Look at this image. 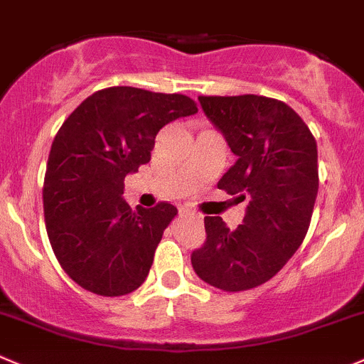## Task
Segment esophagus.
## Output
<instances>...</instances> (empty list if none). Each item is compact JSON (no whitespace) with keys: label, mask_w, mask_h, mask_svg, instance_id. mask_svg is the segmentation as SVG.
Returning <instances> with one entry per match:
<instances>
[{"label":"esophagus","mask_w":364,"mask_h":364,"mask_svg":"<svg viewBox=\"0 0 364 364\" xmlns=\"http://www.w3.org/2000/svg\"><path fill=\"white\" fill-rule=\"evenodd\" d=\"M185 215H188V217L196 218V220H197V222H200V220H203V217H200V215H199V213H192V211H186V213H185Z\"/></svg>","instance_id":"esophagus-1"}]
</instances>
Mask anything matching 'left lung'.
Masks as SVG:
<instances>
[{"label": "left lung", "instance_id": "1", "mask_svg": "<svg viewBox=\"0 0 364 364\" xmlns=\"http://www.w3.org/2000/svg\"><path fill=\"white\" fill-rule=\"evenodd\" d=\"M199 103L236 156L218 188L249 204L236 229L204 217L206 242L192 252V267L218 290H250L276 276L308 232L318 193L315 136L272 97L200 96Z\"/></svg>", "mask_w": 364, "mask_h": 364}]
</instances>
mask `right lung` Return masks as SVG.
<instances>
[{
	"instance_id": "right-lung-1",
	"label": "right lung",
	"mask_w": 364,
	"mask_h": 364,
	"mask_svg": "<svg viewBox=\"0 0 364 364\" xmlns=\"http://www.w3.org/2000/svg\"><path fill=\"white\" fill-rule=\"evenodd\" d=\"M183 94L110 87L88 96L53 140L44 176L49 243L67 276L103 297L132 294L146 281L172 204L133 211L124 178L149 164L158 132L193 115Z\"/></svg>"
}]
</instances>
